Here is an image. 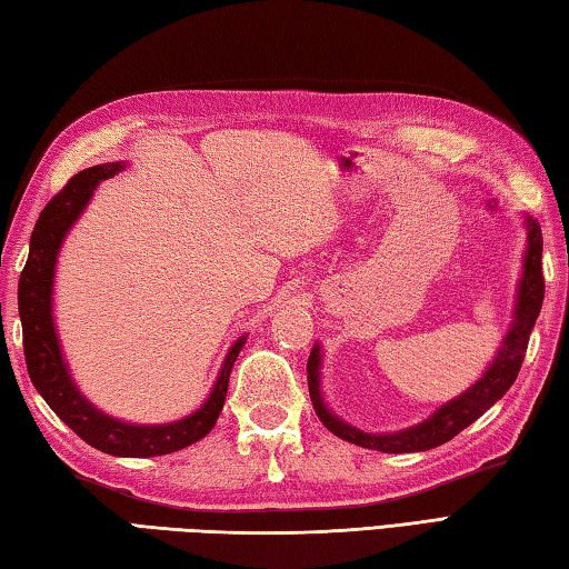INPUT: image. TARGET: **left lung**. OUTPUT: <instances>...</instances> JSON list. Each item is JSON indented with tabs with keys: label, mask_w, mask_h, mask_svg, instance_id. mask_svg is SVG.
<instances>
[{
	"label": "left lung",
	"mask_w": 569,
	"mask_h": 569,
	"mask_svg": "<svg viewBox=\"0 0 569 569\" xmlns=\"http://www.w3.org/2000/svg\"><path fill=\"white\" fill-rule=\"evenodd\" d=\"M522 281L518 293V308L516 320L510 328L508 338L500 348L498 358L488 367V372L478 380L469 392L456 397L453 402L443 405L437 415L429 417L421 425L411 427L399 433H365L350 425H345L338 417H332L320 399L318 389V365H320V350L313 348L308 358V389L310 399H313L316 415L328 427V431L336 437L358 443L362 449H375L385 453H409V451H429L433 447L451 441L456 433H461L466 427L483 415L486 409H491L500 397H503L510 385L516 382L520 372V365L526 360L528 340L532 326L540 316L542 298H545V276H542V233L536 221L528 219V251L526 261H522Z\"/></svg>",
	"instance_id": "1"
}]
</instances>
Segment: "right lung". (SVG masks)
Segmentation results:
<instances>
[{
    "label": "right lung",
    "mask_w": 569,
    "mask_h": 569,
    "mask_svg": "<svg viewBox=\"0 0 569 569\" xmlns=\"http://www.w3.org/2000/svg\"><path fill=\"white\" fill-rule=\"evenodd\" d=\"M120 167V162L88 167V170L73 174L63 184L61 192H56L49 199V204L41 209L37 227L31 231L29 259L24 271L19 276V318L21 332H24V358L29 377L33 387L39 389V395L56 411V417L63 425H69V429H73L78 437L86 443H91L98 451L144 459V456L180 451L189 447V443L207 437L211 427L217 425L219 411L227 399L229 372L239 358L243 338L231 345L219 380L214 389H211L204 407L194 411L192 417L174 421V425L136 427L126 425V421L110 419L88 405L81 392L73 387L69 372H66L51 320L53 263L66 231H69V227L88 204L96 184L113 177Z\"/></svg>",
    "instance_id": "1"
}]
</instances>
